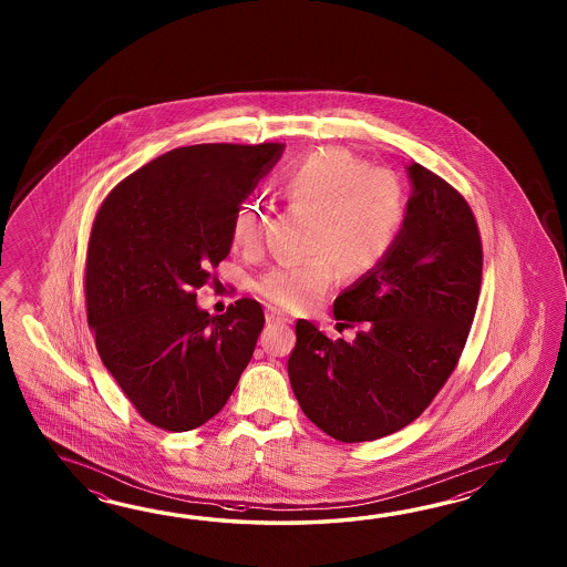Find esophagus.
<instances>
[{
	"label": "esophagus",
	"mask_w": 567,
	"mask_h": 567,
	"mask_svg": "<svg viewBox=\"0 0 567 567\" xmlns=\"http://www.w3.org/2000/svg\"><path fill=\"white\" fill-rule=\"evenodd\" d=\"M267 324L288 326L291 324V318L278 310H267Z\"/></svg>",
	"instance_id": "obj_1"
}]
</instances>
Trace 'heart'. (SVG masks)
<instances>
[{"label":"heart","mask_w":567,"mask_h":567,"mask_svg":"<svg viewBox=\"0 0 567 567\" xmlns=\"http://www.w3.org/2000/svg\"><path fill=\"white\" fill-rule=\"evenodd\" d=\"M279 196L289 210L308 215L298 264H278L255 281V291L279 310H308L334 281V267L347 278L373 271L395 247L408 218V190L395 172L373 168L342 147L301 157L284 174ZM267 215L257 203L237 206L230 237L241 249H257Z\"/></svg>","instance_id":"b5f03b06"}]
</instances>
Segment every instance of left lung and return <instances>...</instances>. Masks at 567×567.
<instances>
[{"label":"left lung","mask_w":567,"mask_h":567,"mask_svg":"<svg viewBox=\"0 0 567 567\" xmlns=\"http://www.w3.org/2000/svg\"><path fill=\"white\" fill-rule=\"evenodd\" d=\"M391 254L342 291L334 318L357 338L296 322L289 383L301 411L344 444L395 434L430 408L458 367L482 281L481 230L466 198L422 164Z\"/></svg>","instance_id":"left-lung-1"}]
</instances>
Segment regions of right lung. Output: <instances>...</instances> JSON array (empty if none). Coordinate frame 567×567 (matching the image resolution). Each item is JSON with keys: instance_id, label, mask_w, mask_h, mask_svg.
Returning a JSON list of instances; mask_svg holds the SVG:
<instances>
[{"instance_id": "add662e5", "label": "right lung", "mask_w": 567, "mask_h": 567, "mask_svg": "<svg viewBox=\"0 0 567 567\" xmlns=\"http://www.w3.org/2000/svg\"><path fill=\"white\" fill-rule=\"evenodd\" d=\"M281 144L176 147L135 169L96 210L85 259L86 322L96 352L145 422L190 432L225 408L266 316L241 298L196 308L229 255L230 220Z\"/></svg>"}]
</instances>
